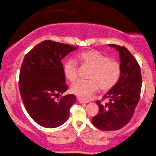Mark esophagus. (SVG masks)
I'll return each instance as SVG.
<instances>
[{"label": "esophagus", "instance_id": "esophagus-1", "mask_svg": "<svg viewBox=\"0 0 156 156\" xmlns=\"http://www.w3.org/2000/svg\"><path fill=\"white\" fill-rule=\"evenodd\" d=\"M77 99H78V101H79V102H80V103H81V104H87V103H89L88 101L84 100V99H82V98H78Z\"/></svg>", "mask_w": 156, "mask_h": 156}]
</instances>
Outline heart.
Instances as JSON below:
<instances>
[{
  "label": "heart",
  "mask_w": 156,
  "mask_h": 156,
  "mask_svg": "<svg viewBox=\"0 0 156 156\" xmlns=\"http://www.w3.org/2000/svg\"><path fill=\"white\" fill-rule=\"evenodd\" d=\"M83 65L90 68L87 80H79L71 85V90L74 95L87 99L98 90L103 91L112 88L119 80L121 67L119 62L110 59L109 56L97 50H87L78 55ZM78 66L76 61L69 59L63 64V72L69 81L77 78Z\"/></svg>",
  "instance_id": "1"
}]
</instances>
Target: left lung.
Listing matches in <instances>:
<instances>
[{
	"mask_svg": "<svg viewBox=\"0 0 156 156\" xmlns=\"http://www.w3.org/2000/svg\"><path fill=\"white\" fill-rule=\"evenodd\" d=\"M119 52L121 73L112 88L103 96L109 102L97 101L99 111L92 118V123L102 131H116L129 122L138 104L142 88V74L138 62L124 47L109 44Z\"/></svg>",
	"mask_w": 156,
	"mask_h": 156,
	"instance_id": "8db88e82",
	"label": "left lung"
}]
</instances>
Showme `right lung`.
Listing matches in <instances>:
<instances>
[{"instance_id": "obj_1", "label": "right lung", "mask_w": 156, "mask_h": 156, "mask_svg": "<svg viewBox=\"0 0 156 156\" xmlns=\"http://www.w3.org/2000/svg\"><path fill=\"white\" fill-rule=\"evenodd\" d=\"M78 48L45 40L25 55L20 71L22 100L30 118L39 126L53 129L69 118L76 96L69 94L55 99L68 90L61 60Z\"/></svg>"}]
</instances>
